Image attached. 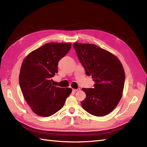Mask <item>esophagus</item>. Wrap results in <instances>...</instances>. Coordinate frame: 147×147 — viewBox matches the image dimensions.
Masks as SVG:
<instances>
[{"mask_svg": "<svg viewBox=\"0 0 147 147\" xmlns=\"http://www.w3.org/2000/svg\"><path fill=\"white\" fill-rule=\"evenodd\" d=\"M80 88H78V89H73V90H72L73 92H76L77 91H80Z\"/></svg>", "mask_w": 147, "mask_h": 147, "instance_id": "34e87169", "label": "esophagus"}]
</instances>
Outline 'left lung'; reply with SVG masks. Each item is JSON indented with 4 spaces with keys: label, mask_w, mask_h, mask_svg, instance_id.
Instances as JSON below:
<instances>
[{
    "label": "left lung",
    "mask_w": 147,
    "mask_h": 147,
    "mask_svg": "<svg viewBox=\"0 0 147 147\" xmlns=\"http://www.w3.org/2000/svg\"><path fill=\"white\" fill-rule=\"evenodd\" d=\"M73 47L88 76L91 75L93 88H82L86 97L81 104L96 117L108 115L122 97L125 74L121 63L112 53L95 45L75 42Z\"/></svg>",
    "instance_id": "left-lung-1"
}]
</instances>
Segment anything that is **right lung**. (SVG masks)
Listing matches in <instances>:
<instances>
[{
  "mask_svg": "<svg viewBox=\"0 0 147 147\" xmlns=\"http://www.w3.org/2000/svg\"><path fill=\"white\" fill-rule=\"evenodd\" d=\"M70 43H48L27 56L19 77L21 90L27 103L38 116L50 117L63 108L72 89L53 86L51 78L58 72L61 59L70 50Z\"/></svg>",
  "mask_w": 147,
  "mask_h": 147,
  "instance_id": "right-lung-1",
  "label": "right lung"
}]
</instances>
